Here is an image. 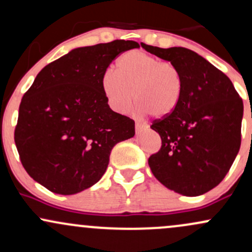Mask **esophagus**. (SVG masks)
Returning a JSON list of instances; mask_svg holds the SVG:
<instances>
[{"label": "esophagus", "instance_id": "obj_1", "mask_svg": "<svg viewBox=\"0 0 252 252\" xmlns=\"http://www.w3.org/2000/svg\"><path fill=\"white\" fill-rule=\"evenodd\" d=\"M135 128H136V132H137V134H140V132H142L143 130H146L147 128H148V126H143V124H141V123H137V122H136V124H135Z\"/></svg>", "mask_w": 252, "mask_h": 252}]
</instances>
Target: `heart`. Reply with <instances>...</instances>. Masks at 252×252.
<instances>
[{
    "mask_svg": "<svg viewBox=\"0 0 252 252\" xmlns=\"http://www.w3.org/2000/svg\"><path fill=\"white\" fill-rule=\"evenodd\" d=\"M100 85L109 105L118 114H126L135 99L141 115L162 118L180 104L185 79L175 63L142 51H129L117 59L116 72H104Z\"/></svg>",
    "mask_w": 252,
    "mask_h": 252,
    "instance_id": "b5f03b06",
    "label": "heart"
}]
</instances>
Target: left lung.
Returning a JSON list of instances; mask_svg holds the SVG:
<instances>
[{"mask_svg":"<svg viewBox=\"0 0 252 252\" xmlns=\"http://www.w3.org/2000/svg\"><path fill=\"white\" fill-rule=\"evenodd\" d=\"M149 53L175 63L185 79L182 99L152 128L162 146L148 158L153 174L179 194L201 195L215 189L241 147L243 100L226 74L195 52L142 43Z\"/></svg>","mask_w":252,"mask_h":252,"instance_id":"left-lung-1","label":"left lung"}]
</instances>
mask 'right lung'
<instances>
[{
  "instance_id": "1",
  "label": "right lung",
  "mask_w": 252,
  "mask_h": 252,
  "mask_svg": "<svg viewBox=\"0 0 252 252\" xmlns=\"http://www.w3.org/2000/svg\"><path fill=\"white\" fill-rule=\"evenodd\" d=\"M142 46V43H141ZM131 40L74 48L39 72L22 97L14 140L26 172L57 194L94 186L115 144L135 135V122L110 109L100 80Z\"/></svg>"
}]
</instances>
